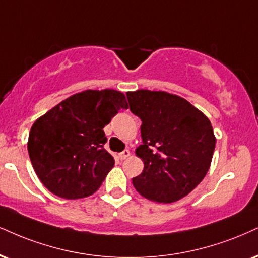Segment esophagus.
I'll list each match as a JSON object with an SVG mask.
<instances>
[{
  "instance_id": "34e87169",
  "label": "esophagus",
  "mask_w": 258,
  "mask_h": 258,
  "mask_svg": "<svg viewBox=\"0 0 258 258\" xmlns=\"http://www.w3.org/2000/svg\"><path fill=\"white\" fill-rule=\"evenodd\" d=\"M118 157H119L120 160H124V159L130 157V151H129V149H125V151H123L122 153L118 154Z\"/></svg>"
}]
</instances>
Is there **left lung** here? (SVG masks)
<instances>
[{"label":"left lung","mask_w":258,"mask_h":258,"mask_svg":"<svg viewBox=\"0 0 258 258\" xmlns=\"http://www.w3.org/2000/svg\"><path fill=\"white\" fill-rule=\"evenodd\" d=\"M132 112L142 120L144 144L135 149L144 171L133 185L146 199L171 203L202 182L215 148L211 120L179 95L164 91L128 92Z\"/></svg>","instance_id":"obj_1"}]
</instances>
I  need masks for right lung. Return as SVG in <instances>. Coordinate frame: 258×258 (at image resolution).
I'll list each match as a JSON object with an SVG mask.
<instances>
[{
    "mask_svg": "<svg viewBox=\"0 0 258 258\" xmlns=\"http://www.w3.org/2000/svg\"><path fill=\"white\" fill-rule=\"evenodd\" d=\"M119 109H128L122 92L86 90L62 100L33 123L28 155L49 191L76 200L99 189L114 165L104 148V126Z\"/></svg>",
    "mask_w": 258,
    "mask_h": 258,
    "instance_id": "obj_1",
    "label": "right lung"
}]
</instances>
